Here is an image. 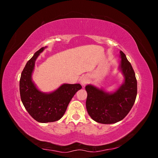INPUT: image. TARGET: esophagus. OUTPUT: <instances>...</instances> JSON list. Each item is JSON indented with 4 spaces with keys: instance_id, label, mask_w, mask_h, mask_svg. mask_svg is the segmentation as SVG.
I'll return each instance as SVG.
<instances>
[{
    "instance_id": "34e87169",
    "label": "esophagus",
    "mask_w": 158,
    "mask_h": 158,
    "mask_svg": "<svg viewBox=\"0 0 158 158\" xmlns=\"http://www.w3.org/2000/svg\"><path fill=\"white\" fill-rule=\"evenodd\" d=\"M88 82V79L86 76H83V77H82L80 79V83L82 85H86Z\"/></svg>"
}]
</instances>
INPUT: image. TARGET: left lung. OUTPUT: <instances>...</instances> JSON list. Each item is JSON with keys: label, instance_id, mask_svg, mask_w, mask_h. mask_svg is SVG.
Segmentation results:
<instances>
[{"label": "left lung", "instance_id": "obj_1", "mask_svg": "<svg viewBox=\"0 0 158 158\" xmlns=\"http://www.w3.org/2000/svg\"><path fill=\"white\" fill-rule=\"evenodd\" d=\"M120 56L119 69L125 80L115 92L108 93L91 84L85 86L87 111L91 118L99 123L113 124L123 120L135 102L137 81L135 71L122 51Z\"/></svg>", "mask_w": 158, "mask_h": 158}]
</instances>
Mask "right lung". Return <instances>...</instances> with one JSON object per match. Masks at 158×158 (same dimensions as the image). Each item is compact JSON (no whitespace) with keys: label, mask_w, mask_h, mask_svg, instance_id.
<instances>
[{"label":"right lung","mask_w":158,"mask_h":158,"mask_svg":"<svg viewBox=\"0 0 158 158\" xmlns=\"http://www.w3.org/2000/svg\"><path fill=\"white\" fill-rule=\"evenodd\" d=\"M46 47H42L35 52L27 61L20 80V98L23 106L35 121L42 123L55 122L60 119L72 98L82 88L80 84H64L49 94L37 89L32 81V73L37 58Z\"/></svg>","instance_id":"obj_1"}]
</instances>
